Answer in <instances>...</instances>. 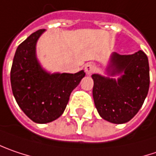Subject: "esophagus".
Returning <instances> with one entry per match:
<instances>
[{
  "label": "esophagus",
  "mask_w": 156,
  "mask_h": 156,
  "mask_svg": "<svg viewBox=\"0 0 156 156\" xmlns=\"http://www.w3.org/2000/svg\"><path fill=\"white\" fill-rule=\"evenodd\" d=\"M95 69H96L95 65L94 63H92V62L87 63V65L85 66V71H86L87 75H91L92 73H94L95 71Z\"/></svg>",
  "instance_id": "obj_1"
}]
</instances>
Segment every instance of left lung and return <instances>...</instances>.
Masks as SVG:
<instances>
[{
	"label": "left lung",
	"instance_id": "1",
	"mask_svg": "<svg viewBox=\"0 0 156 156\" xmlns=\"http://www.w3.org/2000/svg\"><path fill=\"white\" fill-rule=\"evenodd\" d=\"M115 78L93 74V97L99 115L113 124L129 122L139 112L149 89V64L140 50L133 55L113 53L107 69Z\"/></svg>",
	"mask_w": 156,
	"mask_h": 156
}]
</instances>
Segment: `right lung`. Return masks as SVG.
I'll list each match as a JSON object with an SVG mask.
<instances>
[{
  "label": "right lung",
  "mask_w": 156,
  "mask_h": 156,
  "mask_svg": "<svg viewBox=\"0 0 156 156\" xmlns=\"http://www.w3.org/2000/svg\"><path fill=\"white\" fill-rule=\"evenodd\" d=\"M44 32L41 29L33 32L17 47L10 71L17 104L37 124L50 123L61 116L71 92L86 75L84 70L50 74L42 69L36 57V43Z\"/></svg>",
  "instance_id": "1"
}]
</instances>
